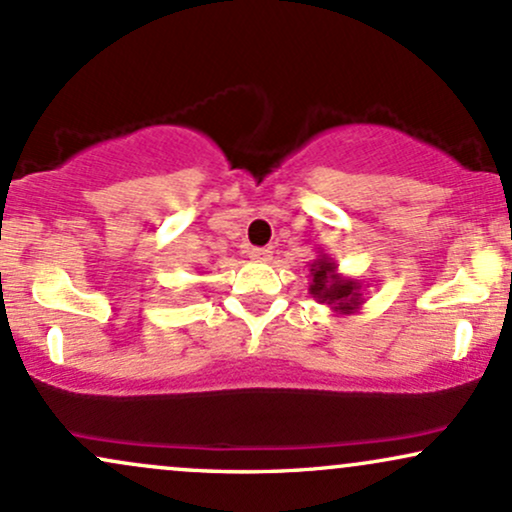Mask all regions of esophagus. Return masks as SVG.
<instances>
[{
    "mask_svg": "<svg viewBox=\"0 0 512 512\" xmlns=\"http://www.w3.org/2000/svg\"><path fill=\"white\" fill-rule=\"evenodd\" d=\"M250 260H255V262H269V260H272V252H269L267 248H252V250H250Z\"/></svg>",
    "mask_w": 512,
    "mask_h": 512,
    "instance_id": "34e87169",
    "label": "esophagus"
}]
</instances>
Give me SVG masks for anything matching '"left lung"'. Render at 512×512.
<instances>
[{"instance_id": "1", "label": "left lung", "mask_w": 512, "mask_h": 512, "mask_svg": "<svg viewBox=\"0 0 512 512\" xmlns=\"http://www.w3.org/2000/svg\"><path fill=\"white\" fill-rule=\"evenodd\" d=\"M308 293L337 315H354L366 303L363 281L339 274L337 262L325 250H317V257L310 262Z\"/></svg>"}]
</instances>
